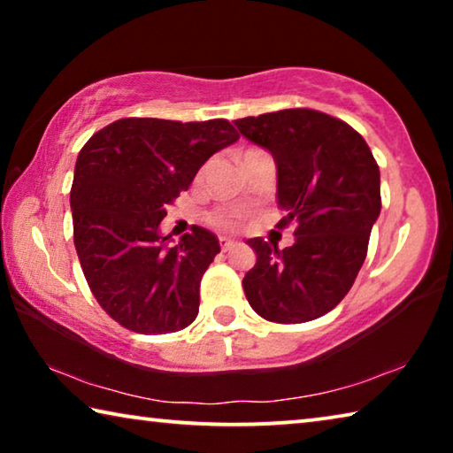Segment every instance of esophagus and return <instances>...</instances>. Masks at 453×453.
I'll return each mask as SVG.
<instances>
[{
	"instance_id": "1",
	"label": "esophagus",
	"mask_w": 453,
	"mask_h": 453,
	"mask_svg": "<svg viewBox=\"0 0 453 453\" xmlns=\"http://www.w3.org/2000/svg\"><path fill=\"white\" fill-rule=\"evenodd\" d=\"M219 245H221V250L227 251L229 248H234L235 242H234V240H229V237H219Z\"/></svg>"
}]
</instances>
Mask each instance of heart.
Masks as SVG:
<instances>
[{
    "label": "heart",
    "instance_id": "b5f03b06",
    "mask_svg": "<svg viewBox=\"0 0 453 453\" xmlns=\"http://www.w3.org/2000/svg\"><path fill=\"white\" fill-rule=\"evenodd\" d=\"M208 219H210V224L218 226V227H234L237 221H240V216H237L235 211H229V210H218V211H211Z\"/></svg>",
    "mask_w": 453,
    "mask_h": 453
}]
</instances>
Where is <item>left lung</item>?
I'll list each match as a JSON object with an SVG mask.
<instances>
[{
    "label": "left lung",
    "mask_w": 453,
    "mask_h": 453,
    "mask_svg": "<svg viewBox=\"0 0 453 453\" xmlns=\"http://www.w3.org/2000/svg\"><path fill=\"white\" fill-rule=\"evenodd\" d=\"M278 167L280 227L296 221V242L280 250L248 240L257 262L243 278L257 316L303 324L332 311L354 286L380 216V167L346 121L308 107L235 119Z\"/></svg>",
    "instance_id": "1"
}]
</instances>
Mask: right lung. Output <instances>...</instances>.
Returning a JSON list of instances; mask_svg holds the SVG:
<instances>
[{
    "label": "right lung",
    "mask_w": 453,
    "mask_h": 453,
    "mask_svg": "<svg viewBox=\"0 0 453 453\" xmlns=\"http://www.w3.org/2000/svg\"><path fill=\"white\" fill-rule=\"evenodd\" d=\"M240 140L227 119L126 118L83 145L72 183L73 243L91 294L137 334H172L199 311V281L219 254L194 226L172 245L159 224L213 153Z\"/></svg>",
    "instance_id": "1"
}]
</instances>
